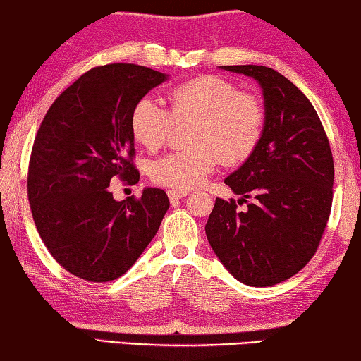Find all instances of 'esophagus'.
Returning a JSON list of instances; mask_svg holds the SVG:
<instances>
[{
    "instance_id": "obj_1",
    "label": "esophagus",
    "mask_w": 361,
    "mask_h": 361,
    "mask_svg": "<svg viewBox=\"0 0 361 361\" xmlns=\"http://www.w3.org/2000/svg\"><path fill=\"white\" fill-rule=\"evenodd\" d=\"M167 194H169V199L172 200V202H175V200L186 197L189 192L188 191H181V189H169Z\"/></svg>"
}]
</instances>
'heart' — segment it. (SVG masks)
<instances>
[{
  "label": "heart",
  "mask_w": 361,
  "mask_h": 361,
  "mask_svg": "<svg viewBox=\"0 0 361 361\" xmlns=\"http://www.w3.org/2000/svg\"><path fill=\"white\" fill-rule=\"evenodd\" d=\"M169 100L172 112L146 95L130 114L133 137L149 151L169 142L175 121H197L192 133L195 149L170 152L152 162L149 175L157 185L192 189L202 185L221 161L240 164L258 148L264 132V106L255 94L239 92L228 79L195 78L170 90Z\"/></svg>",
  "instance_id": "b5f03b06"
}]
</instances>
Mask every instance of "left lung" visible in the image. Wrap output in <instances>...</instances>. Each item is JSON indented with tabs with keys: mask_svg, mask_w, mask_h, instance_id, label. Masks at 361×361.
<instances>
[{
	"mask_svg": "<svg viewBox=\"0 0 361 361\" xmlns=\"http://www.w3.org/2000/svg\"><path fill=\"white\" fill-rule=\"evenodd\" d=\"M258 81L264 97V132L258 148L224 180L234 199H216L205 234L223 266L239 282L271 286L312 259L333 202L334 164L319 114L301 90L261 65H226Z\"/></svg>",
	"mask_w": 361,
	"mask_h": 361,
	"instance_id": "left-lung-1",
	"label": "left lung"
}]
</instances>
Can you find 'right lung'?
I'll list each match as a JSON object with an SVG mask.
<instances>
[{"instance_id": "add662e5", "label": "right lung", "mask_w": 361, "mask_h": 361, "mask_svg": "<svg viewBox=\"0 0 361 361\" xmlns=\"http://www.w3.org/2000/svg\"><path fill=\"white\" fill-rule=\"evenodd\" d=\"M167 75L133 63L95 66L47 109L28 166L30 209L60 266L89 282H109L133 266L169 210L166 191L113 199L109 181L140 180L130 114Z\"/></svg>"}]
</instances>
